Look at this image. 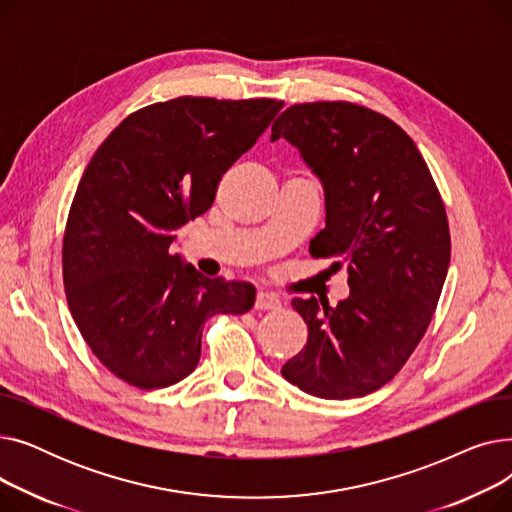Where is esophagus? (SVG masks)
Returning a JSON list of instances; mask_svg holds the SVG:
<instances>
[{
  "label": "esophagus",
  "instance_id": "esophagus-1",
  "mask_svg": "<svg viewBox=\"0 0 512 512\" xmlns=\"http://www.w3.org/2000/svg\"><path fill=\"white\" fill-rule=\"evenodd\" d=\"M280 307H282V303H280V299L276 297V294L265 292V290L257 292L255 309H259V311H272V309H280Z\"/></svg>",
  "mask_w": 512,
  "mask_h": 512
}]
</instances>
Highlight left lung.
<instances>
[{"label": "left lung", "mask_w": 512, "mask_h": 512, "mask_svg": "<svg viewBox=\"0 0 512 512\" xmlns=\"http://www.w3.org/2000/svg\"><path fill=\"white\" fill-rule=\"evenodd\" d=\"M324 188L326 228L313 257L346 265L351 294L336 307L292 299L307 346L284 363L303 392L344 400L390 382L436 311L450 263L444 203L409 134L346 101L290 105L272 126Z\"/></svg>", "instance_id": "8db88e82"}]
</instances>
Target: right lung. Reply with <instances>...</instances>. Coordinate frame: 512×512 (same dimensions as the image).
Returning <instances> with one entry per match:
<instances>
[{"label":"right lung","mask_w":512,"mask_h":512,"mask_svg":"<svg viewBox=\"0 0 512 512\" xmlns=\"http://www.w3.org/2000/svg\"><path fill=\"white\" fill-rule=\"evenodd\" d=\"M282 105L155 103L128 116L91 157L68 213L64 286L80 334L120 380L145 390L184 380L199 363L205 321L255 305L253 284L211 280L172 245Z\"/></svg>","instance_id":"obj_1"}]
</instances>
